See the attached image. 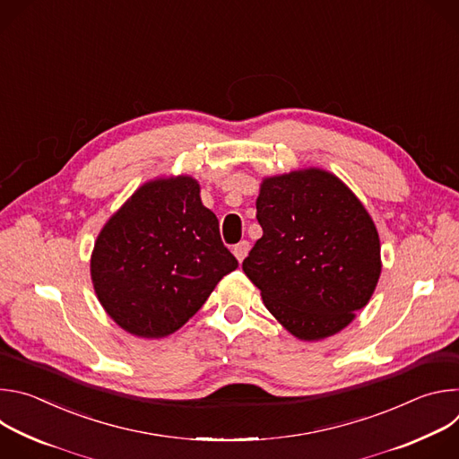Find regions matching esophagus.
Listing matches in <instances>:
<instances>
[{
	"instance_id": "1",
	"label": "esophagus",
	"mask_w": 459,
	"mask_h": 459,
	"mask_svg": "<svg viewBox=\"0 0 459 459\" xmlns=\"http://www.w3.org/2000/svg\"><path fill=\"white\" fill-rule=\"evenodd\" d=\"M248 250H250V243L247 241V239H243V241H239L238 245H234V255L238 257V261H243L245 257H247V254H248Z\"/></svg>"
}]
</instances>
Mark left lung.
I'll use <instances>...</instances> for the list:
<instances>
[{
	"instance_id": "8db88e82",
	"label": "left lung",
	"mask_w": 459,
	"mask_h": 459,
	"mask_svg": "<svg viewBox=\"0 0 459 459\" xmlns=\"http://www.w3.org/2000/svg\"><path fill=\"white\" fill-rule=\"evenodd\" d=\"M255 209L264 236L243 271L265 307L299 340L340 333L368 303L381 273L365 207L336 176L308 169L267 178Z\"/></svg>"
}]
</instances>
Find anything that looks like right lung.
Here are the masks:
<instances>
[{"instance_id":"right-lung-1","label":"right lung","mask_w":459,"mask_h":459,"mask_svg":"<svg viewBox=\"0 0 459 459\" xmlns=\"http://www.w3.org/2000/svg\"><path fill=\"white\" fill-rule=\"evenodd\" d=\"M238 269L192 178L143 185L103 227L91 274L100 303L130 334L163 338Z\"/></svg>"}]
</instances>
